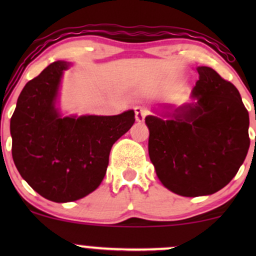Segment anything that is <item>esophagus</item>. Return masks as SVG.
Returning a JSON list of instances; mask_svg holds the SVG:
<instances>
[{
    "instance_id": "1",
    "label": "esophagus",
    "mask_w": 256,
    "mask_h": 256,
    "mask_svg": "<svg viewBox=\"0 0 256 256\" xmlns=\"http://www.w3.org/2000/svg\"><path fill=\"white\" fill-rule=\"evenodd\" d=\"M149 110L146 107H143V106H137L134 107V118H136L137 122H143L146 119V116H149Z\"/></svg>"
}]
</instances>
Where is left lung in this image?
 I'll use <instances>...</instances> for the list:
<instances>
[{"mask_svg":"<svg viewBox=\"0 0 256 256\" xmlns=\"http://www.w3.org/2000/svg\"><path fill=\"white\" fill-rule=\"evenodd\" d=\"M198 72L195 104L177 108L172 120L146 118L158 179L186 198L210 195L230 183L250 146L249 114L237 88L210 67Z\"/></svg>","mask_w":256,"mask_h":256,"instance_id":"1","label":"left lung"}]
</instances>
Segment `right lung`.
<instances>
[{
    "label": "right lung",
    "instance_id": "obj_1",
    "mask_svg": "<svg viewBox=\"0 0 256 256\" xmlns=\"http://www.w3.org/2000/svg\"><path fill=\"white\" fill-rule=\"evenodd\" d=\"M64 61H55L20 92L10 119L12 155L20 176L54 202H71L101 184L112 146L134 122V112L119 116L60 118L55 110Z\"/></svg>",
    "mask_w": 256,
    "mask_h": 256
}]
</instances>
